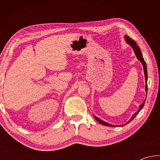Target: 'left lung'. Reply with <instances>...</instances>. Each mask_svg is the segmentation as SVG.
Masks as SVG:
<instances>
[{"label": "left lung", "instance_id": "8db88e82", "mask_svg": "<svg viewBox=\"0 0 160 160\" xmlns=\"http://www.w3.org/2000/svg\"><path fill=\"white\" fill-rule=\"evenodd\" d=\"M125 39H126V42L128 43V44L132 48V49H133V51H134L135 54V56H136L137 58L138 59V60H139L140 62H141V63H142V65L143 70H144L145 82H146V85H145V92H146V93H147V92H148V83H147V80H148V71H147V66H146L145 61V60H144V58H143V57H142L141 51H140L139 47L137 45V44H136V43H135V42L134 41V40H132L131 37H129L128 36H127V35H126V36H125ZM146 95H147V94H146ZM145 100H146V99H145V101L143 102L142 104L141 105H140V106H139V109H138V111L137 112H135V113H134V114L132 116V117H131V119H130V120L128 121V122H127L126 124H123V125H122L121 126H123L126 125V124H128V123L131 122V121L135 117V116H136V115L138 114V113L140 112V111L142 109L143 107H144ZM94 118H95L97 121H98L99 123L102 124V125L107 126H113V127H115V126H114V125H112V124H110V123H107V122H105V121L101 120V119H100V118L96 117L95 116H94Z\"/></svg>", "mask_w": 160, "mask_h": 160}]
</instances>
